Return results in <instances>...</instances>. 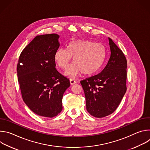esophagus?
<instances>
[{
  "mask_svg": "<svg viewBox=\"0 0 150 150\" xmlns=\"http://www.w3.org/2000/svg\"><path fill=\"white\" fill-rule=\"evenodd\" d=\"M69 81H70L71 85H74V84L76 83V81H75V79H70Z\"/></svg>",
  "mask_w": 150,
  "mask_h": 150,
  "instance_id": "esophagus-1",
  "label": "esophagus"
}]
</instances>
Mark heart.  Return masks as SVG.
Segmentation results:
<instances>
[{
    "instance_id": "b5f03b06",
    "label": "heart",
    "mask_w": 150,
    "mask_h": 150,
    "mask_svg": "<svg viewBox=\"0 0 150 150\" xmlns=\"http://www.w3.org/2000/svg\"><path fill=\"white\" fill-rule=\"evenodd\" d=\"M106 56L104 46L85 40L72 41L68 49H59L55 53L54 60L62 69H67L74 57V62L65 72L69 78H75L81 73L91 75L97 72L103 66Z\"/></svg>"
}]
</instances>
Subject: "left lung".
<instances>
[{"instance_id": "left-lung-1", "label": "left lung", "mask_w": 150, "mask_h": 150, "mask_svg": "<svg viewBox=\"0 0 150 150\" xmlns=\"http://www.w3.org/2000/svg\"><path fill=\"white\" fill-rule=\"evenodd\" d=\"M110 56L98 74L81 81L88 112L101 118L113 113L126 91L127 61L122 51L108 38Z\"/></svg>"}]
</instances>
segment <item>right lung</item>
I'll return each mask as SVG.
<instances>
[{
  "mask_svg": "<svg viewBox=\"0 0 150 150\" xmlns=\"http://www.w3.org/2000/svg\"><path fill=\"white\" fill-rule=\"evenodd\" d=\"M56 34L37 35L21 52L17 75L24 103L35 114L47 117L62 110V98L69 79L56 69L54 54L60 47Z\"/></svg>",
  "mask_w": 150,
  "mask_h": 150,
  "instance_id": "add662e5",
  "label": "right lung"
}]
</instances>
